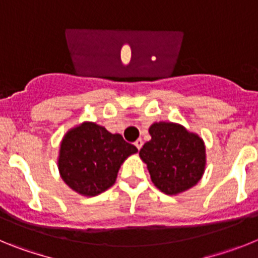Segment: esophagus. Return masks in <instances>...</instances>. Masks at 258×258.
I'll list each match as a JSON object with an SVG mask.
<instances>
[{
  "label": "esophagus",
  "instance_id": "esophagus-1",
  "mask_svg": "<svg viewBox=\"0 0 258 258\" xmlns=\"http://www.w3.org/2000/svg\"><path fill=\"white\" fill-rule=\"evenodd\" d=\"M134 145H136L137 149L141 150V149H142V146H143V141L140 138V140H137V141H136V143H134Z\"/></svg>",
  "mask_w": 258,
  "mask_h": 258
}]
</instances>
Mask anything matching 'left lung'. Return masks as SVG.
<instances>
[{
    "instance_id": "8db88e82",
    "label": "left lung",
    "mask_w": 258,
    "mask_h": 258,
    "mask_svg": "<svg viewBox=\"0 0 258 258\" xmlns=\"http://www.w3.org/2000/svg\"><path fill=\"white\" fill-rule=\"evenodd\" d=\"M140 156L154 184L166 195L183 192L198 183L206 168V147L198 134L174 122H155Z\"/></svg>"
}]
</instances>
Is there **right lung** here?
I'll return each mask as SVG.
<instances>
[{
  "mask_svg": "<svg viewBox=\"0 0 258 258\" xmlns=\"http://www.w3.org/2000/svg\"><path fill=\"white\" fill-rule=\"evenodd\" d=\"M138 151L94 122H83L64 136L59 150L58 166L63 181L76 192L95 197L115 183L120 165Z\"/></svg>",
  "mask_w": 258,
  "mask_h": 258,
  "instance_id": "right-lung-1",
  "label": "right lung"
}]
</instances>
